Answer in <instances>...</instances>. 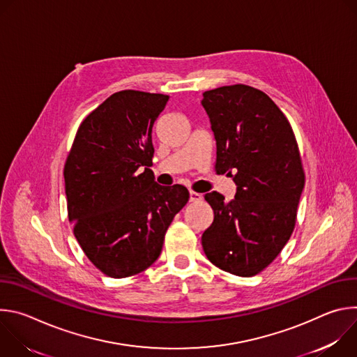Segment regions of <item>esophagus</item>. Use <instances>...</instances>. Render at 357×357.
Listing matches in <instances>:
<instances>
[{"mask_svg": "<svg viewBox=\"0 0 357 357\" xmlns=\"http://www.w3.org/2000/svg\"><path fill=\"white\" fill-rule=\"evenodd\" d=\"M202 195L200 193H196V192H189V202H200L202 200Z\"/></svg>", "mask_w": 357, "mask_h": 357, "instance_id": "34e87169", "label": "esophagus"}]
</instances>
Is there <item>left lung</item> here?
<instances>
[{
    "label": "left lung",
    "instance_id": "obj_1",
    "mask_svg": "<svg viewBox=\"0 0 357 357\" xmlns=\"http://www.w3.org/2000/svg\"><path fill=\"white\" fill-rule=\"evenodd\" d=\"M216 139V172L236 183L230 202L205 195L215 219L202 234L212 264L238 277L263 271L289 240L305 175L294 131L274 101L245 84L203 93Z\"/></svg>",
    "mask_w": 357,
    "mask_h": 357
}]
</instances>
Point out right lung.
<instances>
[{"mask_svg":"<svg viewBox=\"0 0 357 357\" xmlns=\"http://www.w3.org/2000/svg\"><path fill=\"white\" fill-rule=\"evenodd\" d=\"M169 96L123 90L80 124L65 164L68 215L87 259L113 278L160 257L165 233L186 205L182 185H158L152 127Z\"/></svg>","mask_w":357,"mask_h":357,"instance_id":"right-lung-1","label":"right lung"}]
</instances>
